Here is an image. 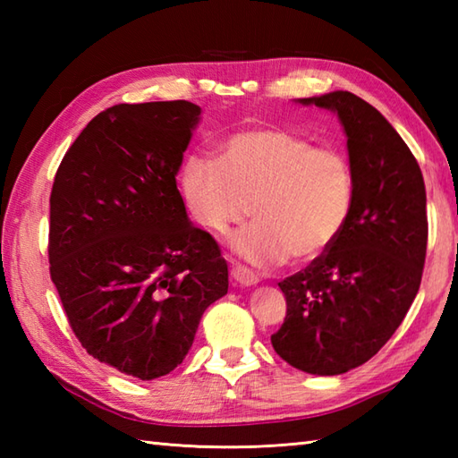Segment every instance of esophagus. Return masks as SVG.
Masks as SVG:
<instances>
[{
    "label": "esophagus",
    "mask_w": 458,
    "mask_h": 458,
    "mask_svg": "<svg viewBox=\"0 0 458 458\" xmlns=\"http://www.w3.org/2000/svg\"><path fill=\"white\" fill-rule=\"evenodd\" d=\"M232 279L236 281V284H240V285H244V287H250V285H256L258 281H259V277L254 274V271H250V269H246V267H242V266H236V267H232Z\"/></svg>",
    "instance_id": "34e87169"
}]
</instances>
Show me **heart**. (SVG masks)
I'll list each match as a JSON object with an SVG mask.
<instances>
[{
	"instance_id": "b5f03b06",
	"label": "heart",
	"mask_w": 458,
	"mask_h": 458,
	"mask_svg": "<svg viewBox=\"0 0 458 458\" xmlns=\"http://www.w3.org/2000/svg\"><path fill=\"white\" fill-rule=\"evenodd\" d=\"M179 189L191 218L216 236L254 214L258 222L232 248L254 266H277L315 259L335 244L352 212L354 171L343 151L258 125L226 135L218 163L189 155Z\"/></svg>"
}]
</instances>
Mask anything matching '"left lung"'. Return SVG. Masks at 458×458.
<instances>
[{"label": "left lung", "mask_w": 458, "mask_h": 458, "mask_svg": "<svg viewBox=\"0 0 458 458\" xmlns=\"http://www.w3.org/2000/svg\"><path fill=\"white\" fill-rule=\"evenodd\" d=\"M297 102L338 115L354 202L335 244L279 284L287 315L271 344L297 369L338 376L392 338L420 291L427 194L413 153L374 106L346 90Z\"/></svg>", "instance_id": "obj_1"}]
</instances>
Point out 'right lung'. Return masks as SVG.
<instances>
[{"label":"right lung","mask_w":458,"mask_h":458,"mask_svg":"<svg viewBox=\"0 0 458 458\" xmlns=\"http://www.w3.org/2000/svg\"><path fill=\"white\" fill-rule=\"evenodd\" d=\"M200 120L187 100L118 104L64 153L51 191L48 264L72 333L122 374L177 368L228 266L177 189Z\"/></svg>","instance_id":"add662e5"}]
</instances>
